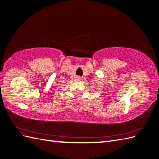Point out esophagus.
<instances>
[{
	"label": "esophagus",
	"instance_id": "esophagus-1",
	"mask_svg": "<svg viewBox=\"0 0 159 159\" xmlns=\"http://www.w3.org/2000/svg\"><path fill=\"white\" fill-rule=\"evenodd\" d=\"M77 80H81V78H80V77H77Z\"/></svg>",
	"mask_w": 159,
	"mask_h": 159
}]
</instances>
